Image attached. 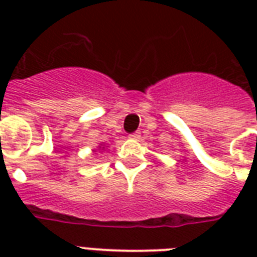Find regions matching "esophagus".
<instances>
[{
  "mask_svg": "<svg viewBox=\"0 0 257 257\" xmlns=\"http://www.w3.org/2000/svg\"><path fill=\"white\" fill-rule=\"evenodd\" d=\"M141 133L140 132H135L132 135H129V139H132V140H137V139H140Z\"/></svg>",
  "mask_w": 257,
  "mask_h": 257,
  "instance_id": "34e87169",
  "label": "esophagus"
}]
</instances>
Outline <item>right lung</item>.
Returning a JSON list of instances; mask_svg holds the SVG:
<instances>
[{"mask_svg":"<svg viewBox=\"0 0 257 257\" xmlns=\"http://www.w3.org/2000/svg\"><path fill=\"white\" fill-rule=\"evenodd\" d=\"M100 148H101V147H100ZM102 149H104V148H102Z\"/></svg>","mask_w":257,"mask_h":257,"instance_id":"1","label":"right lung"}]
</instances>
